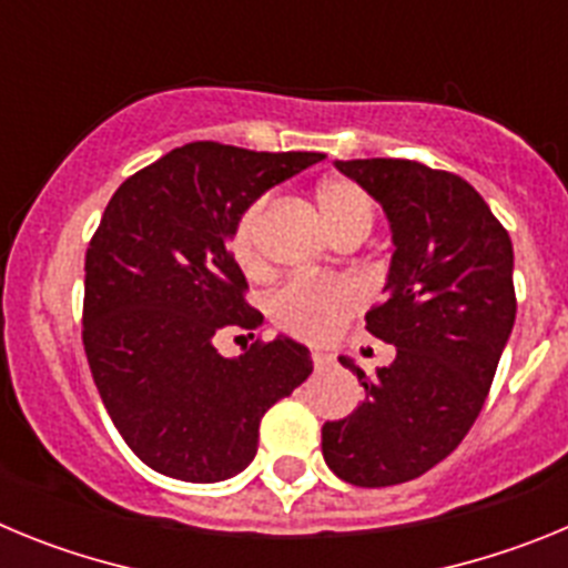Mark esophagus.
<instances>
[{"label":"esophagus","instance_id":"esophagus-1","mask_svg":"<svg viewBox=\"0 0 568 568\" xmlns=\"http://www.w3.org/2000/svg\"><path fill=\"white\" fill-rule=\"evenodd\" d=\"M313 364L318 366V369H327V366L333 364V355H327V353H313Z\"/></svg>","mask_w":568,"mask_h":568}]
</instances>
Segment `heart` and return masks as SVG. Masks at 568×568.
Instances as JSON below:
<instances>
[{
	"instance_id": "obj_1",
	"label": "heart",
	"mask_w": 568,
	"mask_h": 568,
	"mask_svg": "<svg viewBox=\"0 0 568 568\" xmlns=\"http://www.w3.org/2000/svg\"><path fill=\"white\" fill-rule=\"evenodd\" d=\"M315 204L335 239L369 233L375 222V204L349 179H327L315 190ZM264 202L250 204L233 230V253L244 270L258 267V227ZM361 301L358 284L346 278H295L270 298V315L281 329L307 341H329L341 333L344 321Z\"/></svg>"
}]
</instances>
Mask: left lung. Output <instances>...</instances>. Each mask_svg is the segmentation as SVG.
Listing matches in <instances>:
<instances>
[{
	"instance_id": "8db88e82",
	"label": "left lung",
	"mask_w": 568,
	"mask_h": 568,
	"mask_svg": "<svg viewBox=\"0 0 568 568\" xmlns=\"http://www.w3.org/2000/svg\"><path fill=\"white\" fill-rule=\"evenodd\" d=\"M335 168L373 195L393 233L384 301L366 329L395 361L366 378V398L321 429L329 469L353 486L420 478L453 453L478 418L515 327L509 233L460 175L404 159H353Z\"/></svg>"
}]
</instances>
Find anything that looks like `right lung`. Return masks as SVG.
Masks as SVG:
<instances>
[{
  "mask_svg": "<svg viewBox=\"0 0 568 568\" xmlns=\"http://www.w3.org/2000/svg\"><path fill=\"white\" fill-rule=\"evenodd\" d=\"M324 153H255L215 142L170 150L115 190L84 258V353L124 444L150 469L219 484L258 453V424L313 373L287 335L239 358L222 329L264 315L230 255L241 213ZM244 338V335H241Z\"/></svg>",
  "mask_w": 568,
  "mask_h": 568,
  "instance_id": "add662e5",
  "label": "right lung"
}]
</instances>
